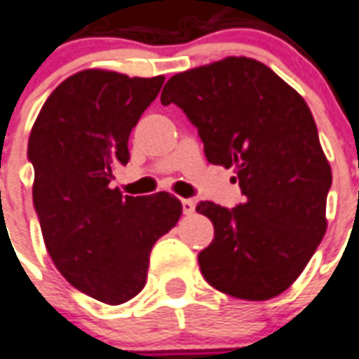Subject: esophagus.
<instances>
[{"label":"esophagus","instance_id":"34e87169","mask_svg":"<svg viewBox=\"0 0 359 359\" xmlns=\"http://www.w3.org/2000/svg\"><path fill=\"white\" fill-rule=\"evenodd\" d=\"M182 208H184V215H193L195 212V201L182 199Z\"/></svg>","mask_w":359,"mask_h":359}]
</instances>
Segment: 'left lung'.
<instances>
[{
  "label": "left lung",
  "instance_id": "8db88e82",
  "mask_svg": "<svg viewBox=\"0 0 359 359\" xmlns=\"http://www.w3.org/2000/svg\"><path fill=\"white\" fill-rule=\"evenodd\" d=\"M160 102L184 110L208 162L233 168L245 197L197 205L215 226L199 253L205 280L249 302L282 294L327 232L332 174L306 100L265 63L226 57L174 75Z\"/></svg>",
  "mask_w": 359,
  "mask_h": 359
}]
</instances>
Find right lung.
<instances>
[{
	"label": "right lung",
	"mask_w": 359,
	"mask_h": 359,
	"mask_svg": "<svg viewBox=\"0 0 359 359\" xmlns=\"http://www.w3.org/2000/svg\"><path fill=\"white\" fill-rule=\"evenodd\" d=\"M164 77L85 69L65 79L29 137L32 201L46 249L71 286L119 306L147 284L149 257L182 216L166 191L149 197L110 189L114 168L129 162L127 141Z\"/></svg>",
	"instance_id": "add662e5"
}]
</instances>
